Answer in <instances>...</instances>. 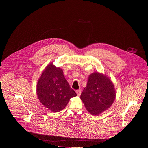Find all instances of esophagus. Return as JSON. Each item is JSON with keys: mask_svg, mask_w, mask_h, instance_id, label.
<instances>
[{"mask_svg": "<svg viewBox=\"0 0 148 148\" xmlns=\"http://www.w3.org/2000/svg\"><path fill=\"white\" fill-rule=\"evenodd\" d=\"M76 93L77 94V96H80L81 94V90L79 89V90H76Z\"/></svg>", "mask_w": 148, "mask_h": 148, "instance_id": "esophagus-1", "label": "esophagus"}]
</instances>
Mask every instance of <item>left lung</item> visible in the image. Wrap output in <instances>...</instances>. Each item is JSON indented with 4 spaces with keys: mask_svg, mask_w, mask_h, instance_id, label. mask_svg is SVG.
<instances>
[{
    "mask_svg": "<svg viewBox=\"0 0 148 148\" xmlns=\"http://www.w3.org/2000/svg\"><path fill=\"white\" fill-rule=\"evenodd\" d=\"M115 97L113 82L105 74L95 71L89 76L80 99L89 113L98 115L111 106Z\"/></svg>",
    "mask_w": 148,
    "mask_h": 148,
    "instance_id": "1",
    "label": "left lung"
}]
</instances>
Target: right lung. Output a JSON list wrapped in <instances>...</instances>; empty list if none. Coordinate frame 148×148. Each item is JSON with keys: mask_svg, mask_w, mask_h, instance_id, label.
<instances>
[{"mask_svg": "<svg viewBox=\"0 0 148 148\" xmlns=\"http://www.w3.org/2000/svg\"><path fill=\"white\" fill-rule=\"evenodd\" d=\"M36 93L42 105L53 112L63 110L71 98L77 96L64 77L63 71L52 63L46 66L39 77Z\"/></svg>", "mask_w": 148, "mask_h": 148, "instance_id": "obj_1", "label": "right lung"}]
</instances>
